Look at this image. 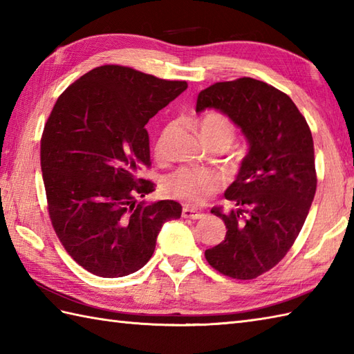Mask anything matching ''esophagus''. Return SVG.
Masks as SVG:
<instances>
[{
    "mask_svg": "<svg viewBox=\"0 0 354 354\" xmlns=\"http://www.w3.org/2000/svg\"><path fill=\"white\" fill-rule=\"evenodd\" d=\"M204 216H205L204 213H199L196 209H192L187 207L183 208V217H185V219H202Z\"/></svg>",
    "mask_w": 354,
    "mask_h": 354,
    "instance_id": "34e87169",
    "label": "esophagus"
}]
</instances>
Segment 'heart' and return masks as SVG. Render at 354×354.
Wrapping results in <instances>:
<instances>
[{
  "mask_svg": "<svg viewBox=\"0 0 354 354\" xmlns=\"http://www.w3.org/2000/svg\"><path fill=\"white\" fill-rule=\"evenodd\" d=\"M201 140H219L230 146L234 140V126L230 120L221 114H207L199 122ZM164 137L156 145V152L161 153ZM221 178L212 170L178 169L164 179L162 187L169 196L184 202L187 205H199L208 196L217 192Z\"/></svg>",
  "mask_w": 354,
  "mask_h": 354,
  "instance_id": "1",
  "label": "heart"
}]
</instances>
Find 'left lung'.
<instances>
[{
    "mask_svg": "<svg viewBox=\"0 0 354 354\" xmlns=\"http://www.w3.org/2000/svg\"><path fill=\"white\" fill-rule=\"evenodd\" d=\"M217 109L248 141V153L225 199L213 208L227 227L223 242L205 251L216 270L237 280L268 272L295 242L317 192L312 132L288 94L242 77L201 91L196 112Z\"/></svg>",
    "mask_w": 354,
    "mask_h": 354,
    "instance_id": "8db88e82",
    "label": "left lung"
}]
</instances>
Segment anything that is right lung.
<instances>
[{
	"label": "right lung",
	"mask_w": 354,
	"mask_h": 354,
	"mask_svg": "<svg viewBox=\"0 0 354 354\" xmlns=\"http://www.w3.org/2000/svg\"><path fill=\"white\" fill-rule=\"evenodd\" d=\"M187 89L120 65L97 66L59 97L44 127L41 169L48 213L64 248L88 272L117 278L152 257L175 201L138 202L153 184L146 124Z\"/></svg>",
	"instance_id": "add662e5"
}]
</instances>
